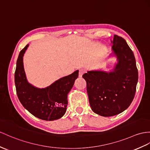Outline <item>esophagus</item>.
Segmentation results:
<instances>
[{"label": "esophagus", "instance_id": "esophagus-1", "mask_svg": "<svg viewBox=\"0 0 150 150\" xmlns=\"http://www.w3.org/2000/svg\"><path fill=\"white\" fill-rule=\"evenodd\" d=\"M86 72V70L85 69H81L79 71V77H82V76L83 75V74H85V73Z\"/></svg>", "mask_w": 150, "mask_h": 150}]
</instances>
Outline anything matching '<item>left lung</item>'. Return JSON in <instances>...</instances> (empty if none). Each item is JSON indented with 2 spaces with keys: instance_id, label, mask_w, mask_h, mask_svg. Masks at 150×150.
<instances>
[{
  "instance_id": "left-lung-1",
  "label": "left lung",
  "mask_w": 150,
  "mask_h": 150,
  "mask_svg": "<svg viewBox=\"0 0 150 150\" xmlns=\"http://www.w3.org/2000/svg\"><path fill=\"white\" fill-rule=\"evenodd\" d=\"M112 50L118 63L111 72L88 71L83 75L92 111L108 117L120 114L134 99L138 81V71L134 53L125 40L114 35Z\"/></svg>"
}]
</instances>
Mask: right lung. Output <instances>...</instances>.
Wrapping results in <instances>:
<instances>
[{
	"instance_id": "right-lung-1",
	"label": "right lung",
	"mask_w": 150,
	"mask_h": 150,
	"mask_svg": "<svg viewBox=\"0 0 150 150\" xmlns=\"http://www.w3.org/2000/svg\"><path fill=\"white\" fill-rule=\"evenodd\" d=\"M28 46L21 51L16 62L14 82L18 97L23 106L35 117L46 121L59 119L66 112L67 95L78 77L79 71L45 88L35 87L28 82L24 71L23 57Z\"/></svg>"
}]
</instances>
